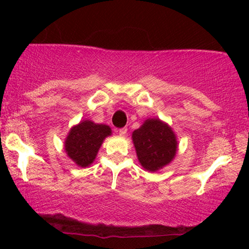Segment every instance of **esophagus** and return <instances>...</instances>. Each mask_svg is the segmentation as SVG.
<instances>
[{
	"label": "esophagus",
	"instance_id": "obj_1",
	"mask_svg": "<svg viewBox=\"0 0 249 249\" xmlns=\"http://www.w3.org/2000/svg\"><path fill=\"white\" fill-rule=\"evenodd\" d=\"M126 132H127V128L126 127H123V128H119L118 130V134L121 137H125L126 136Z\"/></svg>",
	"mask_w": 249,
	"mask_h": 249
}]
</instances>
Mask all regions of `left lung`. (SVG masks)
<instances>
[{
    "label": "left lung",
    "mask_w": 249,
    "mask_h": 249,
    "mask_svg": "<svg viewBox=\"0 0 249 249\" xmlns=\"http://www.w3.org/2000/svg\"><path fill=\"white\" fill-rule=\"evenodd\" d=\"M132 142L139 162L148 172H156L170 164L178 151L176 133L159 118H147L132 132Z\"/></svg>",
    "instance_id": "obj_1"
}]
</instances>
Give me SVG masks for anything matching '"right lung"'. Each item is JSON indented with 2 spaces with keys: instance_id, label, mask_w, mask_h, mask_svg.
<instances>
[{
  "instance_id": "1",
  "label": "right lung",
  "mask_w": 249,
  "mask_h": 249,
  "mask_svg": "<svg viewBox=\"0 0 249 249\" xmlns=\"http://www.w3.org/2000/svg\"><path fill=\"white\" fill-rule=\"evenodd\" d=\"M111 134L108 125L85 119L70 128L64 142V151L77 166L88 167L95 161L104 139Z\"/></svg>"
}]
</instances>
